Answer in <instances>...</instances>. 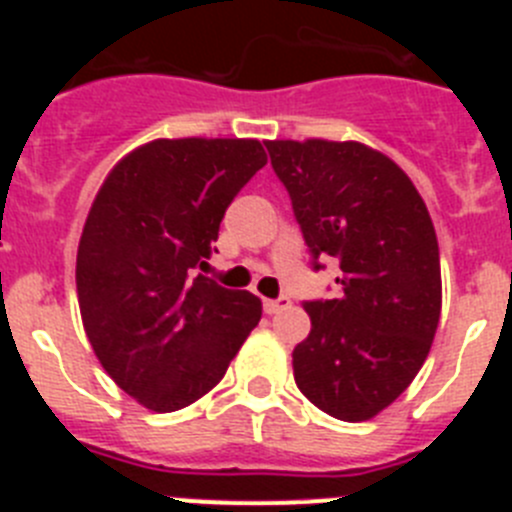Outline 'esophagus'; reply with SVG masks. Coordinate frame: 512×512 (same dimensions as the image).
Masks as SVG:
<instances>
[{
    "instance_id": "34e87169",
    "label": "esophagus",
    "mask_w": 512,
    "mask_h": 512,
    "mask_svg": "<svg viewBox=\"0 0 512 512\" xmlns=\"http://www.w3.org/2000/svg\"><path fill=\"white\" fill-rule=\"evenodd\" d=\"M289 305H292V302H289V297H277V300H264V310L269 312V315H277V312L287 310Z\"/></svg>"
}]
</instances>
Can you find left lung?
I'll return each mask as SVG.
<instances>
[{"label": "left lung", "instance_id": "left-lung-1", "mask_svg": "<svg viewBox=\"0 0 512 512\" xmlns=\"http://www.w3.org/2000/svg\"><path fill=\"white\" fill-rule=\"evenodd\" d=\"M312 256H336L341 295L305 302L292 354L302 395L346 423L408 390L441 318L436 228L410 176L359 140H266Z\"/></svg>", "mask_w": 512, "mask_h": 512}]
</instances>
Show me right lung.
<instances>
[{
	"instance_id": "right-lung-1",
	"label": "right lung",
	"mask_w": 512,
	"mask_h": 512,
	"mask_svg": "<svg viewBox=\"0 0 512 512\" xmlns=\"http://www.w3.org/2000/svg\"><path fill=\"white\" fill-rule=\"evenodd\" d=\"M266 166L256 138H156L104 176L76 251L81 323L138 405L174 413L215 387L261 300L197 274L225 210Z\"/></svg>"
}]
</instances>
